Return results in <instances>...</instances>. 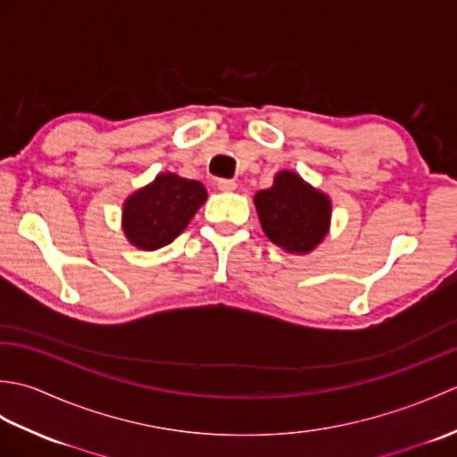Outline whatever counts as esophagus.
<instances>
[{
  "label": "esophagus",
  "instance_id": "1",
  "mask_svg": "<svg viewBox=\"0 0 457 457\" xmlns=\"http://www.w3.org/2000/svg\"><path fill=\"white\" fill-rule=\"evenodd\" d=\"M218 188L221 192H234L237 188V182L229 180V179H221V180H218Z\"/></svg>",
  "mask_w": 457,
  "mask_h": 457
}]
</instances>
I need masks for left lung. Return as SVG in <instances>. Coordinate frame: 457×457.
Segmentation results:
<instances>
[{
    "instance_id": "obj_1",
    "label": "left lung",
    "mask_w": 457,
    "mask_h": 457,
    "mask_svg": "<svg viewBox=\"0 0 457 457\" xmlns=\"http://www.w3.org/2000/svg\"><path fill=\"white\" fill-rule=\"evenodd\" d=\"M255 206L267 237L290 253L312 251L328 234V196L295 172H278L273 187L257 192Z\"/></svg>"
}]
</instances>
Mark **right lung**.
Here are the masks:
<instances>
[{
    "mask_svg": "<svg viewBox=\"0 0 457 457\" xmlns=\"http://www.w3.org/2000/svg\"><path fill=\"white\" fill-rule=\"evenodd\" d=\"M198 180L159 174L153 184L135 192L123 206V229L135 247L159 249L182 234L194 213L206 202Z\"/></svg>",
    "mask_w": 457,
    "mask_h": 457,
    "instance_id": "obj_1",
    "label": "right lung"
}]
</instances>
